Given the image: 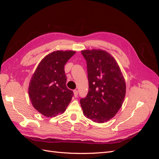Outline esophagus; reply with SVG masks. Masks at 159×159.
I'll use <instances>...</instances> for the list:
<instances>
[{
	"instance_id": "obj_1",
	"label": "esophagus",
	"mask_w": 159,
	"mask_h": 159,
	"mask_svg": "<svg viewBox=\"0 0 159 159\" xmlns=\"http://www.w3.org/2000/svg\"><path fill=\"white\" fill-rule=\"evenodd\" d=\"M74 94L75 98H77V97H78V90H76V89L74 90Z\"/></svg>"
}]
</instances>
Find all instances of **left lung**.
<instances>
[{
	"label": "left lung",
	"mask_w": 159,
	"mask_h": 159,
	"mask_svg": "<svg viewBox=\"0 0 159 159\" xmlns=\"http://www.w3.org/2000/svg\"><path fill=\"white\" fill-rule=\"evenodd\" d=\"M89 91L80 103L85 116L103 123L112 119L121 107L126 93L125 80L116 60L101 49L85 50Z\"/></svg>",
	"instance_id": "1"
}]
</instances>
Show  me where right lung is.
Segmentation results:
<instances>
[{
	"label": "right lung",
	"mask_w": 159,
	"mask_h": 159,
	"mask_svg": "<svg viewBox=\"0 0 159 159\" xmlns=\"http://www.w3.org/2000/svg\"><path fill=\"white\" fill-rule=\"evenodd\" d=\"M73 50H56L43 58L33 74L28 94L33 107L47 117L64 113L74 95L66 87L64 66Z\"/></svg>",
	"instance_id": "1"
}]
</instances>
